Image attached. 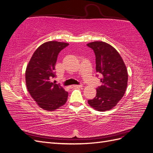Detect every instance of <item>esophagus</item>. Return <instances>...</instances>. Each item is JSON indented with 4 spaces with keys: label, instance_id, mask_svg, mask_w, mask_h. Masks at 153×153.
<instances>
[{
    "label": "esophagus",
    "instance_id": "esophagus-1",
    "mask_svg": "<svg viewBox=\"0 0 153 153\" xmlns=\"http://www.w3.org/2000/svg\"><path fill=\"white\" fill-rule=\"evenodd\" d=\"M83 86L82 85H73L70 86V88H74V87H77V88H82Z\"/></svg>",
    "mask_w": 153,
    "mask_h": 153
}]
</instances>
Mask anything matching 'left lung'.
Masks as SVG:
<instances>
[{
    "label": "left lung",
    "mask_w": 153,
    "mask_h": 153,
    "mask_svg": "<svg viewBox=\"0 0 153 153\" xmlns=\"http://www.w3.org/2000/svg\"><path fill=\"white\" fill-rule=\"evenodd\" d=\"M96 55V70L101 74L102 85L96 89L94 99L88 100L92 108L100 112L116 106L128 85V71L121 55L112 46L103 41L87 44Z\"/></svg>",
    "instance_id": "obj_1"
}]
</instances>
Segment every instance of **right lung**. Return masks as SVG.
Here are the masks:
<instances>
[{
    "mask_svg": "<svg viewBox=\"0 0 153 153\" xmlns=\"http://www.w3.org/2000/svg\"><path fill=\"white\" fill-rule=\"evenodd\" d=\"M69 44L50 41L36 50L25 71L27 90L40 108L53 111L66 103L68 92L52 82L59 53Z\"/></svg>",
    "mask_w": 153,
    "mask_h": 153,
    "instance_id": "add662e5",
    "label": "right lung"
}]
</instances>
